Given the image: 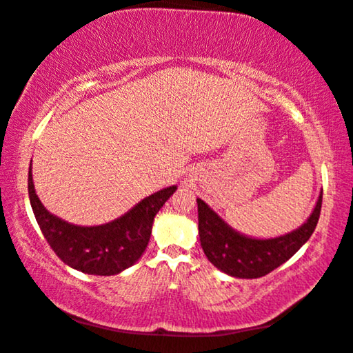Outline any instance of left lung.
Instances as JSON below:
<instances>
[{"mask_svg": "<svg viewBox=\"0 0 353 353\" xmlns=\"http://www.w3.org/2000/svg\"><path fill=\"white\" fill-rule=\"evenodd\" d=\"M199 205L201 248L214 267L240 279H256L285 263L304 245L318 225L323 194L308 220L296 231L274 239H252L234 231L205 201Z\"/></svg>", "mask_w": 353, "mask_h": 353, "instance_id": "8db88e82", "label": "left lung"}]
</instances>
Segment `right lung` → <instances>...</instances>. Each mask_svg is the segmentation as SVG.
Wrapping results in <instances>:
<instances>
[{"label": "right lung", "mask_w": 353, "mask_h": 353, "mask_svg": "<svg viewBox=\"0 0 353 353\" xmlns=\"http://www.w3.org/2000/svg\"><path fill=\"white\" fill-rule=\"evenodd\" d=\"M28 190L37 223L55 254L68 267L82 273L113 276L132 267L145 251L154 215L175 192L176 186L152 194L125 215L101 226L71 225L48 212L35 194L32 169H29Z\"/></svg>", "instance_id": "add662e5"}]
</instances>
